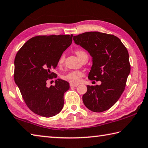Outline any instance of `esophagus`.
Listing matches in <instances>:
<instances>
[{"instance_id": "34e87169", "label": "esophagus", "mask_w": 148, "mask_h": 148, "mask_svg": "<svg viewBox=\"0 0 148 148\" xmlns=\"http://www.w3.org/2000/svg\"><path fill=\"white\" fill-rule=\"evenodd\" d=\"M70 87H77L78 86V84H70Z\"/></svg>"}]
</instances>
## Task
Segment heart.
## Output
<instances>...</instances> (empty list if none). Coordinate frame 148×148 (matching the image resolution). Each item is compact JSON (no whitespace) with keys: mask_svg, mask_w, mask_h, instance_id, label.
<instances>
[{"mask_svg":"<svg viewBox=\"0 0 148 148\" xmlns=\"http://www.w3.org/2000/svg\"><path fill=\"white\" fill-rule=\"evenodd\" d=\"M75 53H76L77 56L79 57L80 59V57L82 56V55L86 53V52H84V51L81 50H76L75 51ZM64 54H62V55L60 56L59 59L58 60V64L61 65L63 63V62H64ZM84 77V73L82 71L75 70V71H69L67 73L63 75L62 76V78L63 80L68 81V82H70L71 84H76V83L80 82V81L81 80V78H82V77Z\"/></svg>","mask_w":148,"mask_h":148,"instance_id":"heart-1","label":"heart"}]
</instances>
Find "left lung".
<instances>
[{
  "instance_id": "8db88e82",
  "label": "left lung",
  "mask_w": 148,
  "mask_h": 148,
  "mask_svg": "<svg viewBox=\"0 0 148 148\" xmlns=\"http://www.w3.org/2000/svg\"><path fill=\"white\" fill-rule=\"evenodd\" d=\"M73 40L92 57L89 79L101 82L99 86H87L84 105L95 112L109 109L124 91L130 72L127 49L116 36L103 32H84L75 36Z\"/></svg>"
}]
</instances>
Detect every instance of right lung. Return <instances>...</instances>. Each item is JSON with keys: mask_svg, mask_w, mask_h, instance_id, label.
Here are the masks:
<instances>
[{"mask_svg": "<svg viewBox=\"0 0 148 148\" xmlns=\"http://www.w3.org/2000/svg\"><path fill=\"white\" fill-rule=\"evenodd\" d=\"M73 34L37 36L30 39L18 51L14 59V82L27 106L45 117L59 114L64 105V94L70 89L65 80L57 79L55 86L47 80L56 78L52 71L63 52L72 43Z\"/></svg>", "mask_w": 148, "mask_h": 148, "instance_id": "right-lung-1", "label": "right lung"}]
</instances>
